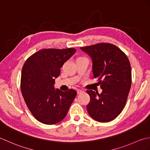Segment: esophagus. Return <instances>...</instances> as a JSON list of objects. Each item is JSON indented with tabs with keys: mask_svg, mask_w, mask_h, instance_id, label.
<instances>
[{
	"mask_svg": "<svg viewBox=\"0 0 150 150\" xmlns=\"http://www.w3.org/2000/svg\"><path fill=\"white\" fill-rule=\"evenodd\" d=\"M83 92V91H82V90H80V89H78V90H77V94H81V93H82Z\"/></svg>",
	"mask_w": 150,
	"mask_h": 150,
	"instance_id": "1",
	"label": "esophagus"
}]
</instances>
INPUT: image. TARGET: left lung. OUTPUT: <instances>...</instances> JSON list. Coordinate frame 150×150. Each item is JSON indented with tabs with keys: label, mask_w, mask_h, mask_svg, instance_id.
<instances>
[{
	"label": "left lung",
	"mask_w": 150,
	"mask_h": 150,
	"mask_svg": "<svg viewBox=\"0 0 150 150\" xmlns=\"http://www.w3.org/2000/svg\"><path fill=\"white\" fill-rule=\"evenodd\" d=\"M93 62L94 78H98L102 89L99 94L87 90L88 114L100 122H110L120 114L126 103L131 85V69L126 55L117 46L98 43L81 47Z\"/></svg>",
	"instance_id": "left-lung-1"
}]
</instances>
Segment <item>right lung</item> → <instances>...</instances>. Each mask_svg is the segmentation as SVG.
Wrapping results in <instances>:
<instances>
[{"label":"right lung","mask_w":150,"mask_h":150,"mask_svg":"<svg viewBox=\"0 0 150 150\" xmlns=\"http://www.w3.org/2000/svg\"><path fill=\"white\" fill-rule=\"evenodd\" d=\"M76 52L75 48L42 49L28 57L22 69L21 88L25 103L39 122L55 124L65 117L76 91L55 89V79L63 64Z\"/></svg>","instance_id":"right-lung-1"}]
</instances>
